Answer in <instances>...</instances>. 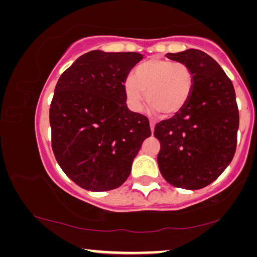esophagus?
I'll return each mask as SVG.
<instances>
[{
    "mask_svg": "<svg viewBox=\"0 0 257 257\" xmlns=\"http://www.w3.org/2000/svg\"><path fill=\"white\" fill-rule=\"evenodd\" d=\"M155 122L154 121H150V129H151V133H154V130H155Z\"/></svg>",
    "mask_w": 257,
    "mask_h": 257,
    "instance_id": "esophagus-1",
    "label": "esophagus"
}]
</instances>
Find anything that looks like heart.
Segmentation results:
<instances>
[{
	"instance_id": "obj_1",
	"label": "heart",
	"mask_w": 257,
	"mask_h": 257,
	"mask_svg": "<svg viewBox=\"0 0 257 257\" xmlns=\"http://www.w3.org/2000/svg\"><path fill=\"white\" fill-rule=\"evenodd\" d=\"M194 74L185 64L151 58L136 67L134 78L125 79L123 91L128 106L139 111L143 106L144 94L154 110L165 117L182 111L192 95Z\"/></svg>"
}]
</instances>
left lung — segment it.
<instances>
[{
	"label": "left lung",
	"instance_id": "1",
	"mask_svg": "<svg viewBox=\"0 0 257 257\" xmlns=\"http://www.w3.org/2000/svg\"><path fill=\"white\" fill-rule=\"evenodd\" d=\"M194 74V87L182 111L156 124L157 163L172 186L199 190L214 182L232 162L238 110L232 81L212 57L196 49L166 53Z\"/></svg>",
	"mask_w": 257,
	"mask_h": 257
}]
</instances>
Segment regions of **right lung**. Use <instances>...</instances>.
<instances>
[{"mask_svg": "<svg viewBox=\"0 0 257 257\" xmlns=\"http://www.w3.org/2000/svg\"><path fill=\"white\" fill-rule=\"evenodd\" d=\"M143 59L136 52L82 55L60 75L50 107L52 150L61 170L82 189L102 192L130 175L149 121L125 103L123 84Z\"/></svg>", "mask_w": 257, "mask_h": 257, "instance_id": "1", "label": "right lung"}]
</instances>
